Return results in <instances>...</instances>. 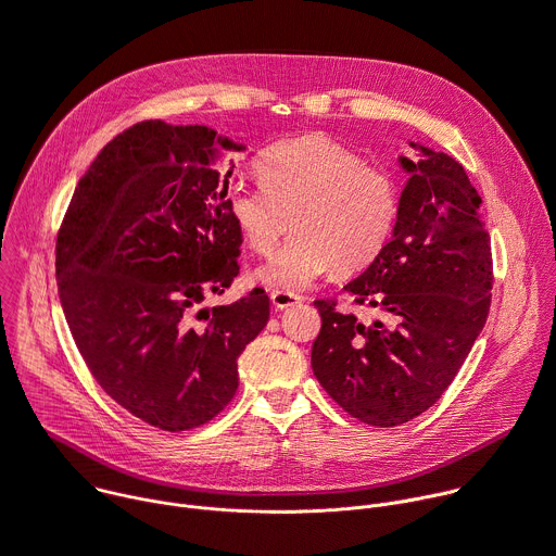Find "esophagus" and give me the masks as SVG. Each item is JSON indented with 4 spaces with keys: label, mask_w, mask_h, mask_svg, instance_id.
I'll use <instances>...</instances> for the list:
<instances>
[{
    "label": "esophagus",
    "mask_w": 556,
    "mask_h": 556,
    "mask_svg": "<svg viewBox=\"0 0 556 556\" xmlns=\"http://www.w3.org/2000/svg\"><path fill=\"white\" fill-rule=\"evenodd\" d=\"M300 302H302V298H300L298 293L280 291V289L271 291V304H274V308H278V311H285V308L295 306V304H300Z\"/></svg>",
    "instance_id": "esophagus-1"
}]
</instances>
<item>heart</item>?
Listing matches in <instances>:
<instances>
[{"instance_id": "heart-1", "label": "heart", "mask_w": 556, "mask_h": 556, "mask_svg": "<svg viewBox=\"0 0 556 556\" xmlns=\"http://www.w3.org/2000/svg\"><path fill=\"white\" fill-rule=\"evenodd\" d=\"M261 185H237L228 213L245 245L278 256L258 269L269 287L298 291L328 267L352 274L367 267L387 245L400 215V185L389 169L371 167L345 146L306 135L263 152Z\"/></svg>"}]
</instances>
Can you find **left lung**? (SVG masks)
<instances>
[{"label":"left lung","mask_w":556,"mask_h":556,"mask_svg":"<svg viewBox=\"0 0 556 556\" xmlns=\"http://www.w3.org/2000/svg\"><path fill=\"white\" fill-rule=\"evenodd\" d=\"M400 159L408 182L391 241L343 289L387 313L363 324L337 300H315L321 330L311 365L352 417L389 428L430 408L452 384L491 304L493 263L480 195L443 152Z\"/></svg>","instance_id":"obj_1"}]
</instances>
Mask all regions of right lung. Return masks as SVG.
I'll return each mask as SVG.
<instances>
[{
	"mask_svg": "<svg viewBox=\"0 0 556 556\" xmlns=\"http://www.w3.org/2000/svg\"><path fill=\"white\" fill-rule=\"evenodd\" d=\"M206 126L141 122L117 135L80 178L56 239L65 319L98 384L128 413L180 432L235 397L237 358L269 319L254 289L200 308L239 274L243 237L228 213Z\"/></svg>",
	"mask_w": 556,
	"mask_h": 556,
	"instance_id": "obj_1",
	"label": "right lung"
}]
</instances>
